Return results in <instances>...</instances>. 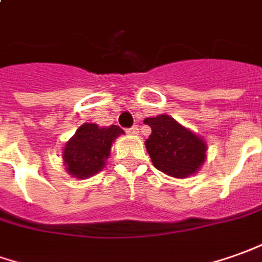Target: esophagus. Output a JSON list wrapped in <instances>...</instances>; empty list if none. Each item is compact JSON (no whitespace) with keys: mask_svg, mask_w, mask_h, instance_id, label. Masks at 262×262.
<instances>
[{"mask_svg":"<svg viewBox=\"0 0 262 262\" xmlns=\"http://www.w3.org/2000/svg\"><path fill=\"white\" fill-rule=\"evenodd\" d=\"M127 133H128V134H129V135H138V127H137V125H134V127L128 128Z\"/></svg>","mask_w":262,"mask_h":262,"instance_id":"obj_1","label":"esophagus"}]
</instances>
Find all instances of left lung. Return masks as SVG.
I'll use <instances>...</instances> for the list:
<instances>
[{
    "instance_id": "1",
    "label": "left lung",
    "mask_w": 262,
    "mask_h": 262,
    "mask_svg": "<svg viewBox=\"0 0 262 262\" xmlns=\"http://www.w3.org/2000/svg\"><path fill=\"white\" fill-rule=\"evenodd\" d=\"M144 122L152 131L145 147L155 168L171 177L185 178L203 165L207 147L198 135L169 115L145 118Z\"/></svg>"
}]
</instances>
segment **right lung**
I'll return each instance as SVG.
<instances>
[{
	"label": "right lung",
	"instance_id": "obj_1",
	"mask_svg": "<svg viewBox=\"0 0 262 262\" xmlns=\"http://www.w3.org/2000/svg\"><path fill=\"white\" fill-rule=\"evenodd\" d=\"M124 131L117 125L100 128L95 124H84L77 129L64 148V165L71 176L86 178L104 168L113 141Z\"/></svg>",
	"mask_w": 262,
	"mask_h": 262
}]
</instances>
